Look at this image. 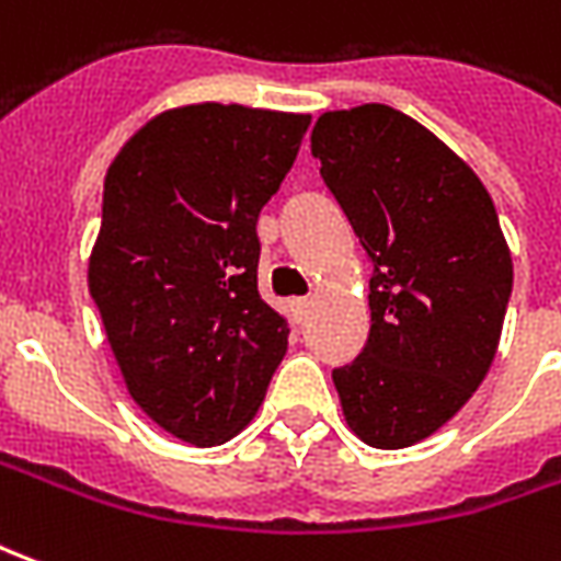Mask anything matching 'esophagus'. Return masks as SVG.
<instances>
[{
    "mask_svg": "<svg viewBox=\"0 0 561 561\" xmlns=\"http://www.w3.org/2000/svg\"><path fill=\"white\" fill-rule=\"evenodd\" d=\"M309 306H312L309 297H294V300H288V309H291L294 321H304L306 312H309Z\"/></svg>",
    "mask_w": 561,
    "mask_h": 561,
    "instance_id": "1",
    "label": "esophagus"
}]
</instances>
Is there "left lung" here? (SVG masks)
<instances>
[{
  "instance_id": "obj_1",
  "label": "left lung",
  "mask_w": 561,
  "mask_h": 561,
  "mask_svg": "<svg viewBox=\"0 0 561 561\" xmlns=\"http://www.w3.org/2000/svg\"><path fill=\"white\" fill-rule=\"evenodd\" d=\"M312 156L373 261L369 340L333 369L342 414L366 445L412 447L471 400L499 348L514 264L493 197L388 104L318 116Z\"/></svg>"
}]
</instances>
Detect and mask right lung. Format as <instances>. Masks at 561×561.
<instances>
[{
    "label": "right lung",
    "mask_w": 561,
    "mask_h": 561,
    "mask_svg": "<svg viewBox=\"0 0 561 561\" xmlns=\"http://www.w3.org/2000/svg\"><path fill=\"white\" fill-rule=\"evenodd\" d=\"M309 114L185 104L135 131L104 176L90 294L131 400L188 445L252 421L288 352L257 294V213Z\"/></svg>",
    "instance_id": "right-lung-1"
}]
</instances>
